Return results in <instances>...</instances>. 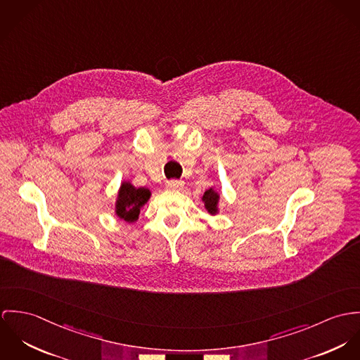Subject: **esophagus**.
<instances>
[{
	"label": "esophagus",
	"mask_w": 360,
	"mask_h": 360,
	"mask_svg": "<svg viewBox=\"0 0 360 360\" xmlns=\"http://www.w3.org/2000/svg\"><path fill=\"white\" fill-rule=\"evenodd\" d=\"M165 185L171 191H178V189L184 188V182H181V181H167Z\"/></svg>",
	"instance_id": "34e87169"
}]
</instances>
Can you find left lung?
<instances>
[{
    "mask_svg": "<svg viewBox=\"0 0 360 360\" xmlns=\"http://www.w3.org/2000/svg\"><path fill=\"white\" fill-rule=\"evenodd\" d=\"M219 200H221V195L215 189V186L208 188L201 196V201L204 202V208L211 215H218L219 214Z\"/></svg>",
    "mask_w": 360,
    "mask_h": 360,
    "instance_id": "8db88e82",
    "label": "left lung"
}]
</instances>
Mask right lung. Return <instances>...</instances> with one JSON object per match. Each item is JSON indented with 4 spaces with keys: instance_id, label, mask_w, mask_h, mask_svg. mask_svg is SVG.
<instances>
[{
    "instance_id": "1",
    "label": "right lung",
    "mask_w": 360,
    "mask_h": 360,
    "mask_svg": "<svg viewBox=\"0 0 360 360\" xmlns=\"http://www.w3.org/2000/svg\"><path fill=\"white\" fill-rule=\"evenodd\" d=\"M150 196L148 188H135L129 181H122L115 201V215L127 224L136 222L141 208L148 204Z\"/></svg>"
}]
</instances>
